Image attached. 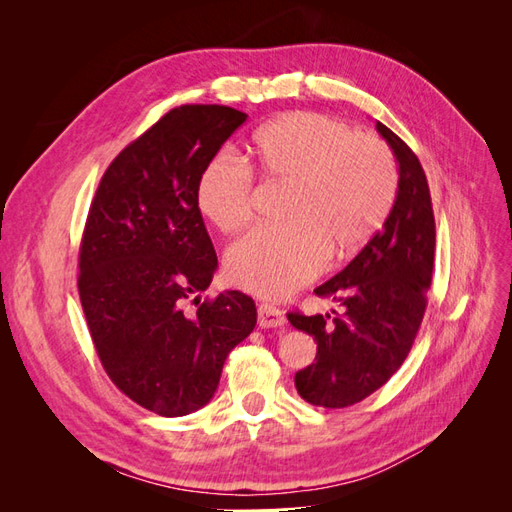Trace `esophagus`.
Returning a JSON list of instances; mask_svg holds the SVG:
<instances>
[{
    "label": "esophagus",
    "mask_w": 512,
    "mask_h": 512,
    "mask_svg": "<svg viewBox=\"0 0 512 512\" xmlns=\"http://www.w3.org/2000/svg\"><path fill=\"white\" fill-rule=\"evenodd\" d=\"M286 322L284 312L282 309H277L271 303H260L258 305V324L262 329H275V327H282Z\"/></svg>",
    "instance_id": "obj_1"
}]
</instances>
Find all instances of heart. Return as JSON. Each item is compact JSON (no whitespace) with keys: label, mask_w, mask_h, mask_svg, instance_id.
Returning a JSON list of instances; mask_svg holds the SVG:
<instances>
[{"label":"heart","mask_w":512,"mask_h":512,"mask_svg":"<svg viewBox=\"0 0 512 512\" xmlns=\"http://www.w3.org/2000/svg\"><path fill=\"white\" fill-rule=\"evenodd\" d=\"M250 166L269 183L288 185L286 224L254 230L230 245V282L258 297L282 299L312 282L329 254L344 260L382 228L397 192L393 153L378 136L309 111L286 113L258 128ZM198 211L224 235L254 218L252 173L215 156L196 183Z\"/></svg>","instance_id":"b5f03b06"}]
</instances>
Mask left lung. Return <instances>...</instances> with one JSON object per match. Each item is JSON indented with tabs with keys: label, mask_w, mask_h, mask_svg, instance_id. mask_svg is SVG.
<instances>
[{
	"label": "left lung",
	"mask_w": 512,
	"mask_h": 512,
	"mask_svg": "<svg viewBox=\"0 0 512 512\" xmlns=\"http://www.w3.org/2000/svg\"><path fill=\"white\" fill-rule=\"evenodd\" d=\"M376 130L399 164L389 218L344 271L314 290L342 303V314H288L318 344L316 361L294 376L312 406L346 408L378 391L406 361L425 314L436 250L427 177L397 134L380 121Z\"/></svg>",
	"instance_id": "obj_1"
}]
</instances>
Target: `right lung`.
I'll use <instances>...</instances> for the list:
<instances>
[{
  "label": "right lung",
  "mask_w": 512,
  "mask_h": 512,
  "mask_svg": "<svg viewBox=\"0 0 512 512\" xmlns=\"http://www.w3.org/2000/svg\"><path fill=\"white\" fill-rule=\"evenodd\" d=\"M245 119L218 104L173 108L106 168L87 215L79 294L91 339L117 389L160 416L207 406L256 327L239 290L183 312L218 269L196 183Z\"/></svg>",
  "instance_id": "1"
}]
</instances>
